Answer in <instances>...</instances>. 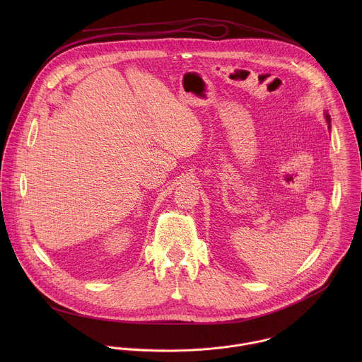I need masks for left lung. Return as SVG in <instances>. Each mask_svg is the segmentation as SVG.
Returning a JSON list of instances; mask_svg holds the SVG:
<instances>
[{"label":"left lung","mask_w":362,"mask_h":362,"mask_svg":"<svg viewBox=\"0 0 362 362\" xmlns=\"http://www.w3.org/2000/svg\"><path fill=\"white\" fill-rule=\"evenodd\" d=\"M325 117H327V122H328V126L331 124V117H329V115H325Z\"/></svg>","instance_id":"8db88e82"}]
</instances>
